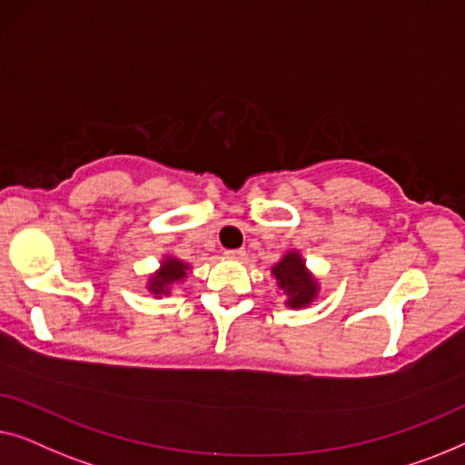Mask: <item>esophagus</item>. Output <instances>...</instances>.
Listing matches in <instances>:
<instances>
[{
	"label": "esophagus",
	"mask_w": 465,
	"mask_h": 465,
	"mask_svg": "<svg viewBox=\"0 0 465 465\" xmlns=\"http://www.w3.org/2000/svg\"><path fill=\"white\" fill-rule=\"evenodd\" d=\"M225 257L227 259H244L246 257V251H244V248H235V251H225Z\"/></svg>",
	"instance_id": "1"
}]
</instances>
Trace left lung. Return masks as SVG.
<instances>
[{
    "mask_svg": "<svg viewBox=\"0 0 465 465\" xmlns=\"http://www.w3.org/2000/svg\"><path fill=\"white\" fill-rule=\"evenodd\" d=\"M272 276L284 295V305L291 310H305L320 297V280L313 276L299 251H286L272 265Z\"/></svg>",
    "mask_w": 465,
    "mask_h": 465,
    "instance_id": "1",
    "label": "left lung"
}]
</instances>
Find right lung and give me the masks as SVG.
Here are the masks:
<instances>
[{
	"mask_svg": "<svg viewBox=\"0 0 465 465\" xmlns=\"http://www.w3.org/2000/svg\"><path fill=\"white\" fill-rule=\"evenodd\" d=\"M192 272V265L183 259H176L173 254H162L160 267L147 276L145 289L152 292L155 299L173 295L174 286L185 282L187 273Z\"/></svg>",
	"mask_w": 465,
	"mask_h": 465,
	"instance_id": "1",
	"label": "right lung"
}]
</instances>
